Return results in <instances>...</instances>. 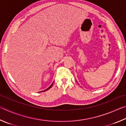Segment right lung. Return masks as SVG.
Masks as SVG:
<instances>
[{"instance_id":"obj_1","label":"right lung","mask_w":126,"mask_h":126,"mask_svg":"<svg viewBox=\"0 0 126 126\" xmlns=\"http://www.w3.org/2000/svg\"><path fill=\"white\" fill-rule=\"evenodd\" d=\"M53 83H52V84H51V85H50L49 87H48V88L47 89H46V90H43V91H42V92H43V91H46V90H48V89H49L50 88H51V87L52 86V85H53ZM40 92H41V91H40Z\"/></svg>"}]
</instances>
